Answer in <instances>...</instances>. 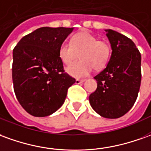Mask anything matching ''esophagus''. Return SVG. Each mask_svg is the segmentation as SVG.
Listing matches in <instances>:
<instances>
[{
	"mask_svg": "<svg viewBox=\"0 0 151 151\" xmlns=\"http://www.w3.org/2000/svg\"><path fill=\"white\" fill-rule=\"evenodd\" d=\"M83 82H85V79H76V83L79 84V83H82Z\"/></svg>",
	"mask_w": 151,
	"mask_h": 151,
	"instance_id": "obj_1",
	"label": "esophagus"
}]
</instances>
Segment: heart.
Returning a JSON list of instances; mask_svg holds the SVG:
<instances>
[{"mask_svg":"<svg viewBox=\"0 0 151 151\" xmlns=\"http://www.w3.org/2000/svg\"><path fill=\"white\" fill-rule=\"evenodd\" d=\"M58 54L65 65H70L80 55L81 60L67 67L66 71L73 77L83 78L93 68L101 70L105 68L111 55V46L88 32H81L73 37L70 43H61Z\"/></svg>","mask_w":151,"mask_h":151,"instance_id":"b5f03b06","label":"heart"}]
</instances>
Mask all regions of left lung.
Wrapping results in <instances>:
<instances>
[{
	"mask_svg": "<svg viewBox=\"0 0 151 151\" xmlns=\"http://www.w3.org/2000/svg\"><path fill=\"white\" fill-rule=\"evenodd\" d=\"M112 54L106 68L94 78L96 90L89 96L91 106L104 118L118 119L127 113L141 86V53L126 36L106 29Z\"/></svg>",
	"mask_w": 151,
	"mask_h": 151,
	"instance_id": "obj_1",
	"label": "left lung"
}]
</instances>
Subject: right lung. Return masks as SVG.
Segmentation results:
<instances>
[{"mask_svg":"<svg viewBox=\"0 0 151 151\" xmlns=\"http://www.w3.org/2000/svg\"><path fill=\"white\" fill-rule=\"evenodd\" d=\"M73 28H37L24 36L13 50L14 90L31 115H50L64 104L75 79L65 73L58 50Z\"/></svg>","mask_w":151,"mask_h":151,"instance_id":"obj_1","label":"right lung"}]
</instances>
